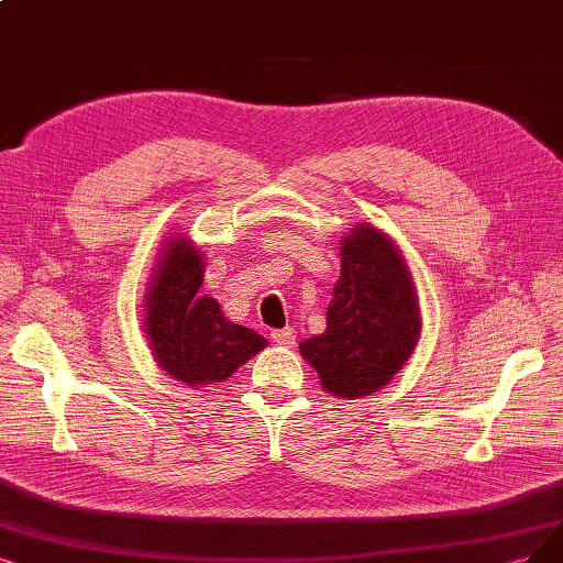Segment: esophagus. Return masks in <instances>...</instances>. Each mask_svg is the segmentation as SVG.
Masks as SVG:
<instances>
[{"label": "esophagus", "mask_w": 563, "mask_h": 563, "mask_svg": "<svg viewBox=\"0 0 563 563\" xmlns=\"http://www.w3.org/2000/svg\"><path fill=\"white\" fill-rule=\"evenodd\" d=\"M271 339H274L278 345H285V347H292L295 341H297V331L292 327H285V329H276L271 331Z\"/></svg>", "instance_id": "34e87169"}]
</instances>
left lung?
<instances>
[{
  "label": "left lung",
  "instance_id": "1",
  "mask_svg": "<svg viewBox=\"0 0 563 563\" xmlns=\"http://www.w3.org/2000/svg\"><path fill=\"white\" fill-rule=\"evenodd\" d=\"M341 276L327 329L299 343L324 391L362 399L383 389L420 341V299L406 257L378 227L357 222L341 236Z\"/></svg>",
  "mask_w": 563,
  "mask_h": 563
}]
</instances>
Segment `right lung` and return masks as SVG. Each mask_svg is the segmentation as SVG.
Wrapping results in <instances>:
<instances>
[{"instance_id": "right-lung-1", "label": "right lung", "mask_w": 563, "mask_h": 563, "mask_svg": "<svg viewBox=\"0 0 563 563\" xmlns=\"http://www.w3.org/2000/svg\"><path fill=\"white\" fill-rule=\"evenodd\" d=\"M203 260L190 236H169L143 297V331L157 366L195 389L232 378L266 347L255 329L227 320L213 297L199 295Z\"/></svg>"}]
</instances>
